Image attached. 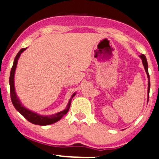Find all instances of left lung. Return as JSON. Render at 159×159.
Wrapping results in <instances>:
<instances>
[{
    "mask_svg": "<svg viewBox=\"0 0 159 159\" xmlns=\"http://www.w3.org/2000/svg\"><path fill=\"white\" fill-rule=\"evenodd\" d=\"M139 57L142 59V62H143L144 68L145 70L146 73H147L148 75V97H149V92H150V86H151V83H150V75L148 73V62L147 60H146L145 56L144 54H141L139 56Z\"/></svg>",
    "mask_w": 159,
    "mask_h": 159,
    "instance_id": "1",
    "label": "left lung"
}]
</instances>
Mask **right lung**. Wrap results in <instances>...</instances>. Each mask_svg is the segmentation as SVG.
Here are the masks:
<instances>
[{"mask_svg": "<svg viewBox=\"0 0 159 159\" xmlns=\"http://www.w3.org/2000/svg\"><path fill=\"white\" fill-rule=\"evenodd\" d=\"M27 48H22L20 52H18V54H16L15 59L14 60V64L13 66L11 67V70L10 73V77H9V84H10V94H11V99L12 104L15 107L16 111L22 114L26 119L30 121L32 124H36V125L40 126H46V125H49V124H54V123L58 121L66 114L69 111L70 107V103L72 98L75 96V93L72 95L71 98L70 99L68 104L67 105V107L64 111L60 112L54 115L51 116H41L39 115L36 113H34V112L30 111V110L27 109L26 107L23 106L22 103L19 98L16 96V92H15V88H14V73H15V70L16 67V65H17V62L19 58H20V55Z\"/></svg>", "mask_w": 159, "mask_h": 159, "instance_id": "obj_1", "label": "right lung"}]
</instances>
